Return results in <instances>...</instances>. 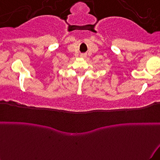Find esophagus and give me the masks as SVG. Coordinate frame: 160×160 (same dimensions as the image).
<instances>
[{
  "instance_id": "34e87169",
  "label": "esophagus",
  "mask_w": 160,
  "mask_h": 160,
  "mask_svg": "<svg viewBox=\"0 0 160 160\" xmlns=\"http://www.w3.org/2000/svg\"><path fill=\"white\" fill-rule=\"evenodd\" d=\"M82 57H86V54H81Z\"/></svg>"
}]
</instances>
